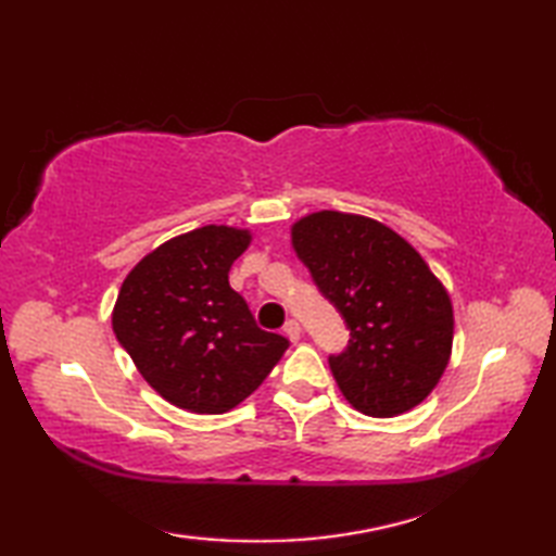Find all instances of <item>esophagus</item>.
<instances>
[{
	"label": "esophagus",
	"mask_w": 556,
	"mask_h": 556,
	"mask_svg": "<svg viewBox=\"0 0 556 556\" xmlns=\"http://www.w3.org/2000/svg\"><path fill=\"white\" fill-rule=\"evenodd\" d=\"M285 334H287L291 341H299V339H301V325H299L296 320H287Z\"/></svg>",
	"instance_id": "obj_1"
}]
</instances>
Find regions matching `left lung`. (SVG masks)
<instances>
[{
	"instance_id": "8db88e82",
	"label": "left lung",
	"mask_w": 556,
	"mask_h": 556,
	"mask_svg": "<svg viewBox=\"0 0 556 556\" xmlns=\"http://www.w3.org/2000/svg\"><path fill=\"white\" fill-rule=\"evenodd\" d=\"M291 243L346 323L349 344L329 353V370L349 404L372 418L418 406L448 363L454 313L416 248L380 222L332 210L293 224Z\"/></svg>"
}]
</instances>
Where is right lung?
Listing matches in <instances>:
<instances>
[{
	"mask_svg": "<svg viewBox=\"0 0 556 556\" xmlns=\"http://www.w3.org/2000/svg\"><path fill=\"white\" fill-rule=\"evenodd\" d=\"M251 233L200 227L128 271L114 305L116 341L169 404L224 413L253 394L289 341L255 325L229 269Z\"/></svg>",
	"mask_w": 556,
	"mask_h": 556,
	"instance_id": "right-lung-1",
	"label": "right lung"
}]
</instances>
